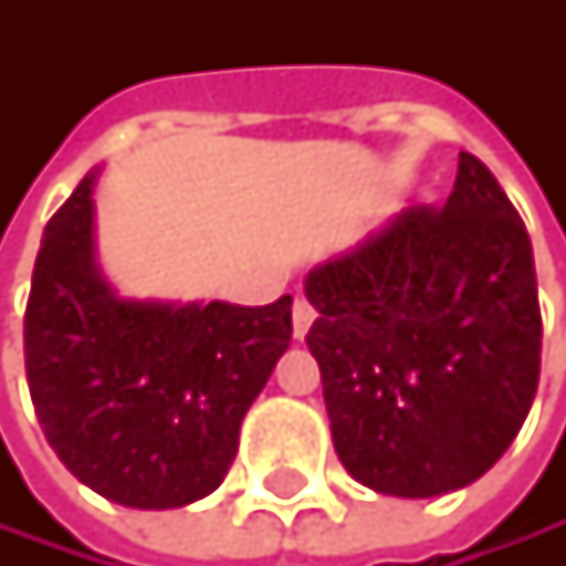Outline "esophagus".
Masks as SVG:
<instances>
[{
	"instance_id": "obj_1",
	"label": "esophagus",
	"mask_w": 566,
	"mask_h": 566,
	"mask_svg": "<svg viewBox=\"0 0 566 566\" xmlns=\"http://www.w3.org/2000/svg\"><path fill=\"white\" fill-rule=\"evenodd\" d=\"M312 322H315V308L305 302V298H295L292 305V325H295V339H305L308 329H312Z\"/></svg>"
}]
</instances>
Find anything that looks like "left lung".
I'll return each instance as SVG.
<instances>
[{
  "label": "left lung",
  "instance_id": "left-lung-1",
  "mask_svg": "<svg viewBox=\"0 0 566 566\" xmlns=\"http://www.w3.org/2000/svg\"><path fill=\"white\" fill-rule=\"evenodd\" d=\"M333 444L366 489L431 499L482 479L539 384L530 233L469 151L441 210L410 207L308 271Z\"/></svg>",
  "mask_w": 566,
  "mask_h": 566
}]
</instances>
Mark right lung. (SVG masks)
<instances>
[{"label": "right lung", "mask_w": 566, "mask_h": 566, "mask_svg": "<svg viewBox=\"0 0 566 566\" xmlns=\"http://www.w3.org/2000/svg\"><path fill=\"white\" fill-rule=\"evenodd\" d=\"M94 176L43 230L23 318L27 380L56 459L132 510L210 495L241 421L292 343L271 305L122 298L94 261Z\"/></svg>", "instance_id": "1"}]
</instances>
